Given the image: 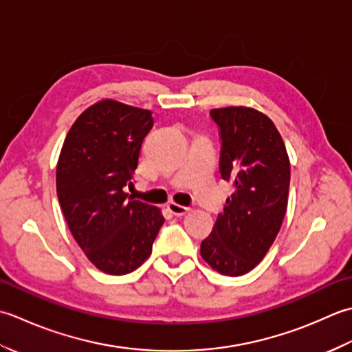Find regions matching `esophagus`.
Here are the masks:
<instances>
[{"label":"esophagus","instance_id":"1","mask_svg":"<svg viewBox=\"0 0 352 352\" xmlns=\"http://www.w3.org/2000/svg\"><path fill=\"white\" fill-rule=\"evenodd\" d=\"M167 206H168V210L175 214V216H184V214L190 211L188 206L179 205V204H175V202H170Z\"/></svg>","mask_w":352,"mask_h":352}]
</instances>
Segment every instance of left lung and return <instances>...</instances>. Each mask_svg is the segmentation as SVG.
Wrapping results in <instances>:
<instances>
[{
    "label": "left lung",
    "mask_w": 352,
    "mask_h": 352,
    "mask_svg": "<svg viewBox=\"0 0 352 352\" xmlns=\"http://www.w3.org/2000/svg\"><path fill=\"white\" fill-rule=\"evenodd\" d=\"M219 127V170L235 191L226 199L200 255L221 275L240 276L267 254L283 225L290 185V162L272 120L250 107L210 112Z\"/></svg>",
    "instance_id": "obj_1"
}]
</instances>
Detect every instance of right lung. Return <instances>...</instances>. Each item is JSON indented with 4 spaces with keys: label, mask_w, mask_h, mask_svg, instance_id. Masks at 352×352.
Segmentation results:
<instances>
[{
    "label": "right lung",
    "mask_w": 352,
    "mask_h": 352,
    "mask_svg": "<svg viewBox=\"0 0 352 352\" xmlns=\"http://www.w3.org/2000/svg\"><path fill=\"white\" fill-rule=\"evenodd\" d=\"M152 112L103 100L71 126L56 168L63 216L77 245L104 274L124 275L152 254L160 208L126 192L138 167Z\"/></svg>",
    "instance_id": "right-lung-1"
}]
</instances>
